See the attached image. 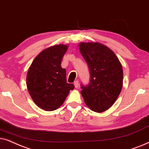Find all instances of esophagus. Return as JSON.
<instances>
[{"instance_id":"esophagus-1","label":"esophagus","mask_w":149,"mask_h":149,"mask_svg":"<svg viewBox=\"0 0 149 149\" xmlns=\"http://www.w3.org/2000/svg\"><path fill=\"white\" fill-rule=\"evenodd\" d=\"M74 86H75V87H76V88H78V86H79V82H78V80L75 81V82H74Z\"/></svg>"}]
</instances>
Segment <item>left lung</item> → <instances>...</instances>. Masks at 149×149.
<instances>
[{"label": "left lung", "mask_w": 149, "mask_h": 149, "mask_svg": "<svg viewBox=\"0 0 149 149\" xmlns=\"http://www.w3.org/2000/svg\"><path fill=\"white\" fill-rule=\"evenodd\" d=\"M80 52L88 66L90 82L81 85V94L91 110L103 112L110 108L121 91L123 71L114 52L97 42H81Z\"/></svg>", "instance_id": "1"}]
</instances>
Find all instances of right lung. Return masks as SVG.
Masks as SVG:
<instances>
[{
    "instance_id": "right-lung-1",
    "label": "right lung",
    "mask_w": 149,
    "mask_h": 149,
    "mask_svg": "<svg viewBox=\"0 0 149 149\" xmlns=\"http://www.w3.org/2000/svg\"><path fill=\"white\" fill-rule=\"evenodd\" d=\"M67 45L59 44L45 49L35 57L26 76V86L32 100L46 111L58 109L74 85L67 82L66 70L61 61Z\"/></svg>"
}]
</instances>
